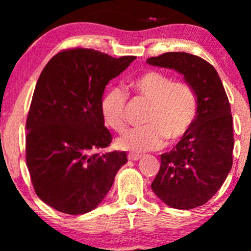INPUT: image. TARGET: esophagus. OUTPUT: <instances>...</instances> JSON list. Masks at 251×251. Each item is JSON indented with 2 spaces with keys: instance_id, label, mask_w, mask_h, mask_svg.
I'll use <instances>...</instances> for the list:
<instances>
[{
  "instance_id": "esophagus-1",
  "label": "esophagus",
  "mask_w": 251,
  "mask_h": 251,
  "mask_svg": "<svg viewBox=\"0 0 251 251\" xmlns=\"http://www.w3.org/2000/svg\"><path fill=\"white\" fill-rule=\"evenodd\" d=\"M140 157H142V155L137 154V153H128V155H127V158L129 160H134V162H135V160L139 159Z\"/></svg>"
}]
</instances>
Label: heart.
Listing matches in <instances>:
<instances>
[{
  "instance_id": "obj_1",
  "label": "heart",
  "mask_w": 251,
  "mask_h": 251,
  "mask_svg": "<svg viewBox=\"0 0 251 251\" xmlns=\"http://www.w3.org/2000/svg\"><path fill=\"white\" fill-rule=\"evenodd\" d=\"M129 87L150 106L144 123L129 129L118 139V146L133 152L163 148L165 139L175 143L188 133L197 116V98L188 82L158 71H149L135 77ZM127 94L119 87H111L101 99V114L106 125L116 132L125 129Z\"/></svg>"
}]
</instances>
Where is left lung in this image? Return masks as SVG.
Returning a JSON list of instances; mask_svg holds the SVG:
<instances>
[{
    "mask_svg": "<svg viewBox=\"0 0 251 251\" xmlns=\"http://www.w3.org/2000/svg\"><path fill=\"white\" fill-rule=\"evenodd\" d=\"M146 62L177 71L197 98L194 124L171 151L160 154L151 188L170 208H197L221 189L232 166V116L226 89L215 68L200 56L170 51Z\"/></svg>",
    "mask_w": 251,
    "mask_h": 251,
    "instance_id": "8db88e82",
    "label": "left lung"
}]
</instances>
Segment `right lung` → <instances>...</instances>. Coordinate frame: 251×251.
Segmentation results:
<instances>
[{"mask_svg": "<svg viewBox=\"0 0 251 251\" xmlns=\"http://www.w3.org/2000/svg\"><path fill=\"white\" fill-rule=\"evenodd\" d=\"M133 60L73 48L54 55L40 74L25 124V160L36 195L57 211L96 209L127 163L124 151H97L112 142L100 107L103 91Z\"/></svg>", "mask_w": 251, "mask_h": 251, "instance_id": "right-lung-1", "label": "right lung"}]
</instances>
